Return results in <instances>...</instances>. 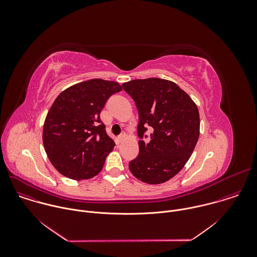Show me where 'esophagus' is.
Returning <instances> with one entry per match:
<instances>
[{
  "instance_id": "1",
  "label": "esophagus",
  "mask_w": 257,
  "mask_h": 257,
  "mask_svg": "<svg viewBox=\"0 0 257 257\" xmlns=\"http://www.w3.org/2000/svg\"><path fill=\"white\" fill-rule=\"evenodd\" d=\"M125 139H126V135H125V133H122V134L117 138V142H118V143H122Z\"/></svg>"
}]
</instances>
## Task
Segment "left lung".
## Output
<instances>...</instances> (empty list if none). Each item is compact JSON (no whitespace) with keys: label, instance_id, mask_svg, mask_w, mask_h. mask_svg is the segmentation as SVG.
Segmentation results:
<instances>
[{"label":"left lung","instance_id":"1","mask_svg":"<svg viewBox=\"0 0 257 257\" xmlns=\"http://www.w3.org/2000/svg\"><path fill=\"white\" fill-rule=\"evenodd\" d=\"M121 87L136 102L140 117V153L130 162V170L145 183H164L181 171L197 145V105L176 83L165 79H136ZM148 126L154 132L145 143Z\"/></svg>","mask_w":257,"mask_h":257}]
</instances>
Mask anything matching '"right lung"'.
I'll list each match as a JSON object with an SVG mask.
<instances>
[{"instance_id":"right-lung-1","label":"right lung","mask_w":257,"mask_h":257,"mask_svg":"<svg viewBox=\"0 0 257 257\" xmlns=\"http://www.w3.org/2000/svg\"><path fill=\"white\" fill-rule=\"evenodd\" d=\"M118 83L103 79L84 81L61 92L47 112L42 142L48 159L63 176L90 179L100 173L114 147L100 112Z\"/></svg>"}]
</instances>
